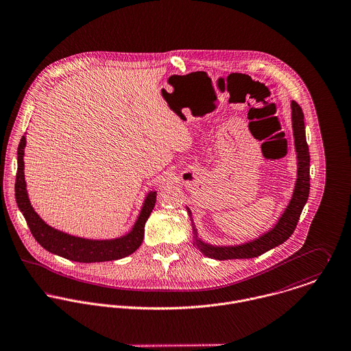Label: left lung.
I'll return each mask as SVG.
<instances>
[{"instance_id":"obj_1","label":"left lung","mask_w":351,"mask_h":351,"mask_svg":"<svg viewBox=\"0 0 351 351\" xmlns=\"http://www.w3.org/2000/svg\"><path fill=\"white\" fill-rule=\"evenodd\" d=\"M291 116H292V130L293 143L296 151V182L289 203L284 208L282 214L278 217L277 222L268 232H264L254 239H250L238 245H211L200 238L197 229L193 221V213L190 207L186 206L194 234L195 247H197L206 257L215 260H234V258H253L273 247L284 243L296 228L304 204L307 203L310 194V151L306 140V126L304 114L302 108L292 101L291 102Z\"/></svg>"}]
</instances>
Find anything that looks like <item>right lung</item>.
Listing matches in <instances>:
<instances>
[{
    "label": "right lung",
    "instance_id": "add662e5",
    "mask_svg": "<svg viewBox=\"0 0 351 351\" xmlns=\"http://www.w3.org/2000/svg\"><path fill=\"white\" fill-rule=\"evenodd\" d=\"M25 145L27 138L23 136L17 148V175L14 184L16 202L31 233L45 250L77 263H104L128 257L140 247L145 233V222L156 203L157 191H149L145 195L134 225L128 233L121 237L112 239H91L64 233L43 221L31 204L24 175Z\"/></svg>",
    "mask_w": 351,
    "mask_h": 351
}]
</instances>
